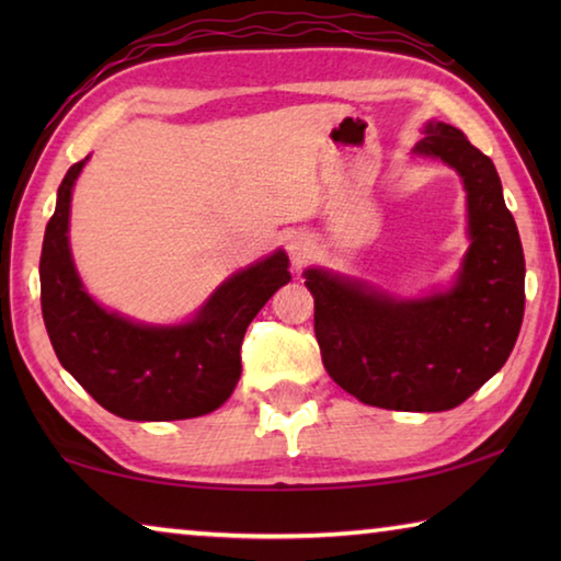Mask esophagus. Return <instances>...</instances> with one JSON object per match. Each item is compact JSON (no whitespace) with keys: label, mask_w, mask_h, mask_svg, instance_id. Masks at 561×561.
<instances>
[{"label":"esophagus","mask_w":561,"mask_h":561,"mask_svg":"<svg viewBox=\"0 0 561 561\" xmlns=\"http://www.w3.org/2000/svg\"><path fill=\"white\" fill-rule=\"evenodd\" d=\"M287 250H289V254H291V260L297 262V264H301L304 257H307V242L299 240V237H294V240H289Z\"/></svg>","instance_id":"1"}]
</instances>
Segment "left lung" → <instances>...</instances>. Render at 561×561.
<instances>
[{
    "instance_id": "left-lung-1",
    "label": "left lung",
    "mask_w": 561,
    "mask_h": 561,
    "mask_svg": "<svg viewBox=\"0 0 561 561\" xmlns=\"http://www.w3.org/2000/svg\"><path fill=\"white\" fill-rule=\"evenodd\" d=\"M415 153L458 170L472 244L455 287L396 301L364 284L307 270L314 334L329 376L360 403L450 411L495 376L525 317V252L492 160L462 130L428 123Z\"/></svg>"
}]
</instances>
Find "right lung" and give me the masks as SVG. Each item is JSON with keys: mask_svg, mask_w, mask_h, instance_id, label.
I'll use <instances>...</instances> for the list:
<instances>
[{"mask_svg": "<svg viewBox=\"0 0 561 561\" xmlns=\"http://www.w3.org/2000/svg\"><path fill=\"white\" fill-rule=\"evenodd\" d=\"M87 160L61 180L42 244V314L56 356L93 401L128 421L210 413L240 381L250 321L291 279L287 254L274 252L237 272L190 324L158 329L108 314L83 291L69 252L71 190Z\"/></svg>", "mask_w": 561, "mask_h": 561, "instance_id": "obj_1", "label": "right lung"}]
</instances>
